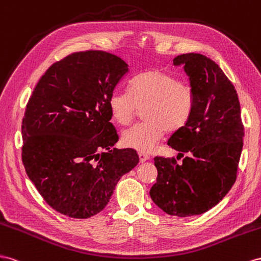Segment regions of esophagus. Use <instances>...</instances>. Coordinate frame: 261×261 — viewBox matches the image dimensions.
<instances>
[{
    "instance_id": "34e87169",
    "label": "esophagus",
    "mask_w": 261,
    "mask_h": 261,
    "mask_svg": "<svg viewBox=\"0 0 261 261\" xmlns=\"http://www.w3.org/2000/svg\"><path fill=\"white\" fill-rule=\"evenodd\" d=\"M138 155H139V159H140V162H141V163L148 161V160L150 159V155L146 154V153H143V152H139Z\"/></svg>"
}]
</instances>
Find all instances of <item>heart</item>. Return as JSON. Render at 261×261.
Instances as JSON below:
<instances>
[{
    "mask_svg": "<svg viewBox=\"0 0 261 261\" xmlns=\"http://www.w3.org/2000/svg\"><path fill=\"white\" fill-rule=\"evenodd\" d=\"M195 91L189 84L161 69H152L133 78L129 91L115 90L109 98L112 119L129 124L140 108L144 121L122 133L126 148L151 152L165 131L174 132L189 122L195 106Z\"/></svg>",
    "mask_w": 261,
    "mask_h": 261,
    "instance_id": "b5f03b06",
    "label": "heart"
}]
</instances>
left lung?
<instances>
[{
	"label": "left lung",
	"mask_w": 261,
	"mask_h": 261,
	"mask_svg": "<svg viewBox=\"0 0 261 261\" xmlns=\"http://www.w3.org/2000/svg\"><path fill=\"white\" fill-rule=\"evenodd\" d=\"M174 65H184L195 91L192 117L175 131L168 144L177 158L155 156L156 183L150 196L172 216L199 215L217 205L237 178L245 136L235 87L219 66L197 53L178 55Z\"/></svg>",
	"instance_id": "left-lung-1"
}]
</instances>
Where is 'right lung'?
<instances>
[{
    "mask_svg": "<svg viewBox=\"0 0 261 261\" xmlns=\"http://www.w3.org/2000/svg\"><path fill=\"white\" fill-rule=\"evenodd\" d=\"M128 71L110 53H72L46 70L26 105V173L45 202L66 216L89 218L101 212L120 177L139 162L136 150H110L119 137L109 98Z\"/></svg>",
    "mask_w": 261,
    "mask_h": 261,
    "instance_id": "obj_1",
    "label": "right lung"
}]
</instances>
